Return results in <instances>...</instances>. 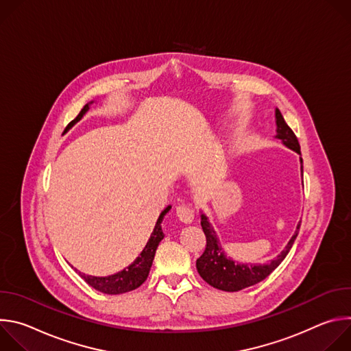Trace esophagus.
<instances>
[{"mask_svg": "<svg viewBox=\"0 0 351 351\" xmlns=\"http://www.w3.org/2000/svg\"><path fill=\"white\" fill-rule=\"evenodd\" d=\"M176 215L182 222L190 223L194 219V210L186 204H179L176 207Z\"/></svg>", "mask_w": 351, "mask_h": 351, "instance_id": "1", "label": "esophagus"}]
</instances>
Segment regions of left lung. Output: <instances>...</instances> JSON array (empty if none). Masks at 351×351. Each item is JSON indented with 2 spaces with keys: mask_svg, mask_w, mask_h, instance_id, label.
Masks as SVG:
<instances>
[{
  "mask_svg": "<svg viewBox=\"0 0 351 351\" xmlns=\"http://www.w3.org/2000/svg\"><path fill=\"white\" fill-rule=\"evenodd\" d=\"M276 126H278L276 137L280 138L283 144H286L289 148L294 149L295 153L300 154L298 140L294 132L285 122L279 110H276ZM302 169H303V165H302ZM202 228L207 239V245L202 257L197 258V263H195L199 276L215 289H219L223 291H239L241 289L250 287L264 280L272 271H275L279 267V264L289 254L290 248L298 234L300 223L297 225V230L294 232L293 237L290 239L283 252L275 260L264 265L237 264L229 260L223 254V250L219 245V240L215 234V230L211 228L206 215H202Z\"/></svg>",
  "mask_w": 351,
  "mask_h": 351,
  "instance_id": "8db88e82",
  "label": "left lung"
}]
</instances>
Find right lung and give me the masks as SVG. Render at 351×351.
<instances>
[{
	"label": "right lung",
	"mask_w": 351,
	"mask_h": 351,
	"mask_svg": "<svg viewBox=\"0 0 351 351\" xmlns=\"http://www.w3.org/2000/svg\"><path fill=\"white\" fill-rule=\"evenodd\" d=\"M88 110V106H84L83 110L79 112V115L68 125V129L71 126H73L83 115L84 112ZM171 210V206H168L160 215L156 228L152 233V237L148 239L145 247L143 252L140 253V256L133 261V264H130L128 268H125L123 271L111 275V276H90V275H84L82 272H79V275L95 290L106 293V294H122L126 291H132L134 289H137L138 286H141L149 272V268L153 265V260L156 256V250L160 244V241L164 239V232L161 229V222L165 217V214Z\"/></svg>",
	"instance_id": "right-lung-1"
}]
</instances>
